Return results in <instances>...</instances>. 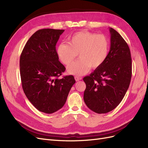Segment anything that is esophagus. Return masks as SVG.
<instances>
[{"mask_svg": "<svg viewBox=\"0 0 148 148\" xmlns=\"http://www.w3.org/2000/svg\"><path fill=\"white\" fill-rule=\"evenodd\" d=\"M75 79L76 81L78 82V81H79V80L82 79V78L81 77H77V76H76V77H75Z\"/></svg>", "mask_w": 148, "mask_h": 148, "instance_id": "1", "label": "esophagus"}]
</instances>
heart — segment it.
<instances>
[{
    "label": "heart",
    "instance_id": "obj_1",
    "mask_svg": "<svg viewBox=\"0 0 148 148\" xmlns=\"http://www.w3.org/2000/svg\"><path fill=\"white\" fill-rule=\"evenodd\" d=\"M109 42L105 36L89 31H80L69 39V43H62L57 47L60 60L69 65L77 57L79 59L70 65L67 71L71 75L80 76L91 69L100 67L108 56Z\"/></svg>",
    "mask_w": 148,
    "mask_h": 148
}]
</instances>
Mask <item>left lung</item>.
<instances>
[{
    "label": "left lung",
    "instance_id": "left-lung-1",
    "mask_svg": "<svg viewBox=\"0 0 148 148\" xmlns=\"http://www.w3.org/2000/svg\"><path fill=\"white\" fill-rule=\"evenodd\" d=\"M110 47L105 62L89 76L85 77L84 101L97 114L114 110L122 101L132 78V58L127 43L110 28Z\"/></svg>",
    "mask_w": 148,
    "mask_h": 148
}]
</instances>
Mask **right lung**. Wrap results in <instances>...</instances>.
Instances as JSON below:
<instances>
[{
    "mask_svg": "<svg viewBox=\"0 0 148 148\" xmlns=\"http://www.w3.org/2000/svg\"><path fill=\"white\" fill-rule=\"evenodd\" d=\"M64 29H42L26 43L20 59L22 88L38 110L52 114L65 104L75 80L72 75L59 77L65 67L59 61L56 46Z\"/></svg>",
    "mask_w": 148,
    "mask_h": 148,
    "instance_id": "add662e5",
    "label": "right lung"
}]
</instances>
